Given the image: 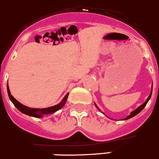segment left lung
<instances>
[{"mask_svg":"<svg viewBox=\"0 0 159 159\" xmlns=\"http://www.w3.org/2000/svg\"><path fill=\"white\" fill-rule=\"evenodd\" d=\"M152 91H151V93H150V94H149V97H148L147 99H146V102H145L144 103H143L142 105H140V106H139V107L137 108V109H135V110L133 111H131V112H130V114L129 115V116H127L126 118H124L123 120H128V119H130V118H133L134 116H137V114H139V113L140 112V111H142L143 109H144V108H145V106H146V104H147V102H149V99H150V98H151V96H152ZM94 105H95L96 107H97V109H98V110H99V108H98V106H97V105H96V103H94ZM102 114H104V113L102 112ZM104 115H105V114H104Z\"/></svg>","mask_w":159,"mask_h":159,"instance_id":"8db88e82","label":"left lung"}]
</instances>
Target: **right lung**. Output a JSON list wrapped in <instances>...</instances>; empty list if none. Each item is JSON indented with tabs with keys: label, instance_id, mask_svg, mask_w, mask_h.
I'll list each match as a JSON object with an SVG mask.
<instances>
[{
	"label": "right lung",
	"instance_id": "1",
	"mask_svg": "<svg viewBox=\"0 0 159 159\" xmlns=\"http://www.w3.org/2000/svg\"><path fill=\"white\" fill-rule=\"evenodd\" d=\"M7 93L9 98H10V101L13 103L16 109H18L19 111H20L21 112L23 113V114L27 115V116L34 117V118H43V116L45 115H49V114H53V113H55L56 111L60 110L61 108L65 106L66 101H67L68 97H69V93H66V95L64 97V98L62 99V100L61 101L60 103H58L57 105H55L53 106H50V107L48 108H44V109H34V108H30L28 107V106L22 105V103H20L19 101H17L13 96L11 95L10 91V88H9L8 83L7 85Z\"/></svg>",
	"mask_w": 159,
	"mask_h": 159
}]
</instances>
